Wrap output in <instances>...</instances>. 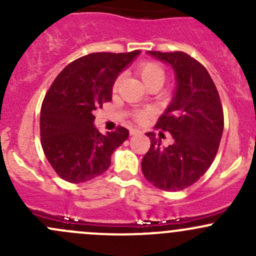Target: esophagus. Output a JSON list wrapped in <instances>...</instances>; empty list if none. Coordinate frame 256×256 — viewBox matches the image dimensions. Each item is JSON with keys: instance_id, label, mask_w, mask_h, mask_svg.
<instances>
[{"instance_id": "1", "label": "esophagus", "mask_w": 256, "mask_h": 256, "mask_svg": "<svg viewBox=\"0 0 256 256\" xmlns=\"http://www.w3.org/2000/svg\"><path fill=\"white\" fill-rule=\"evenodd\" d=\"M141 131L138 128H131L130 130V135H136V134H140Z\"/></svg>"}]
</instances>
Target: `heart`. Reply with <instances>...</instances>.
Listing matches in <instances>:
<instances>
[{"mask_svg":"<svg viewBox=\"0 0 256 256\" xmlns=\"http://www.w3.org/2000/svg\"><path fill=\"white\" fill-rule=\"evenodd\" d=\"M138 76L140 78L142 79V82L146 84L147 82L152 79H162L164 80V69L156 63H151V62H147V63H142L140 66H138ZM116 88V84H115ZM147 116V112H138L136 118L138 120H144V118Z\"/></svg>","mask_w":256,"mask_h":256,"instance_id":"heart-1","label":"heart"}]
</instances>
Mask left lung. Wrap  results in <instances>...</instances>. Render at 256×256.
Wrapping results in <instances>:
<instances>
[{"instance_id": "left-lung-1", "label": "left lung", "mask_w": 256, "mask_h": 256, "mask_svg": "<svg viewBox=\"0 0 256 256\" xmlns=\"http://www.w3.org/2000/svg\"><path fill=\"white\" fill-rule=\"evenodd\" d=\"M174 72L176 89L156 128L168 131L174 144L147 132L151 147L141 162L144 178L158 190L176 192L197 182L210 167L224 128L218 90L207 69L183 52H147Z\"/></svg>"}]
</instances>
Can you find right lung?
<instances>
[{
  "label": "right lung",
  "mask_w": 256,
  "mask_h": 256,
  "mask_svg": "<svg viewBox=\"0 0 256 256\" xmlns=\"http://www.w3.org/2000/svg\"><path fill=\"white\" fill-rule=\"evenodd\" d=\"M140 53L88 54L54 80L40 109V138L46 157L60 178L82 183L100 176L109 168L112 152L128 140V130L121 126L100 134L94 112L112 102L114 82Z\"/></svg>",
  "instance_id": "add662e5"
}]
</instances>
